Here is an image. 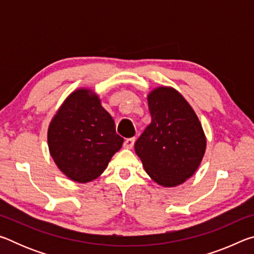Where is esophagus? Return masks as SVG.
I'll return each instance as SVG.
<instances>
[{"label": "esophagus", "instance_id": "esophagus-1", "mask_svg": "<svg viewBox=\"0 0 254 254\" xmlns=\"http://www.w3.org/2000/svg\"><path fill=\"white\" fill-rule=\"evenodd\" d=\"M134 141L135 139L134 137H127V139H126V141H124V148L126 149H132L133 145H134Z\"/></svg>", "mask_w": 254, "mask_h": 254}]
</instances>
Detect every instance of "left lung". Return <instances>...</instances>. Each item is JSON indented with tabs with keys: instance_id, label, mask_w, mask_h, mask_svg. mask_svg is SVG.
Segmentation results:
<instances>
[{
	"instance_id": "obj_1",
	"label": "left lung",
	"mask_w": 254,
	"mask_h": 254,
	"mask_svg": "<svg viewBox=\"0 0 254 254\" xmlns=\"http://www.w3.org/2000/svg\"><path fill=\"white\" fill-rule=\"evenodd\" d=\"M151 123L134 149L144 170L163 187H176L198 169L206 136L195 111L178 91L160 86L148 94Z\"/></svg>"
}]
</instances>
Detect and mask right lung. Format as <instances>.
<instances>
[{
    "mask_svg": "<svg viewBox=\"0 0 254 254\" xmlns=\"http://www.w3.org/2000/svg\"><path fill=\"white\" fill-rule=\"evenodd\" d=\"M123 137L101 104L97 94L78 88L68 95L48 127V147L59 170L72 182L85 184L106 169Z\"/></svg>",
    "mask_w": 254,
    "mask_h": 254,
    "instance_id": "add662e5",
    "label": "right lung"
}]
</instances>
